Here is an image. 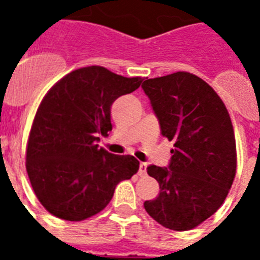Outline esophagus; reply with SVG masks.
Returning a JSON list of instances; mask_svg holds the SVG:
<instances>
[{
  "label": "esophagus",
  "mask_w": 260,
  "mask_h": 260,
  "mask_svg": "<svg viewBox=\"0 0 260 260\" xmlns=\"http://www.w3.org/2000/svg\"><path fill=\"white\" fill-rule=\"evenodd\" d=\"M146 173H147V164L146 162H141V164H139V172H138V174H139L141 177H143L146 176Z\"/></svg>",
  "instance_id": "esophagus-1"
}]
</instances>
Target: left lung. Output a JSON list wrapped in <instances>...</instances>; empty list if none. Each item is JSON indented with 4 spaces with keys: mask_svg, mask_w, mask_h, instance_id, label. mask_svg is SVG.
I'll use <instances>...</instances> for the list:
<instances>
[{
    "mask_svg": "<svg viewBox=\"0 0 260 260\" xmlns=\"http://www.w3.org/2000/svg\"><path fill=\"white\" fill-rule=\"evenodd\" d=\"M142 88L161 134L174 142L168 167L147 168L160 194L144 208L165 228L189 231L219 210L233 183L237 155L231 117L212 87L190 73L147 79Z\"/></svg>",
    "mask_w": 260,
    "mask_h": 260,
    "instance_id": "left-lung-1",
    "label": "left lung"
}]
</instances>
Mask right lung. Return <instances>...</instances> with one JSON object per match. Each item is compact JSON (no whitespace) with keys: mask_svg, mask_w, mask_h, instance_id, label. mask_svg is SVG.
I'll use <instances>...</instances> for the list:
<instances>
[{"mask_svg":"<svg viewBox=\"0 0 260 260\" xmlns=\"http://www.w3.org/2000/svg\"><path fill=\"white\" fill-rule=\"evenodd\" d=\"M141 78L102 66L71 71L48 91L32 123L26 168L32 189L52 215L82 221L107 207L121 181L139 169L134 156L99 147L112 130L110 107L134 92Z\"/></svg>","mask_w":260,"mask_h":260,"instance_id":"1","label":"right lung"}]
</instances>
